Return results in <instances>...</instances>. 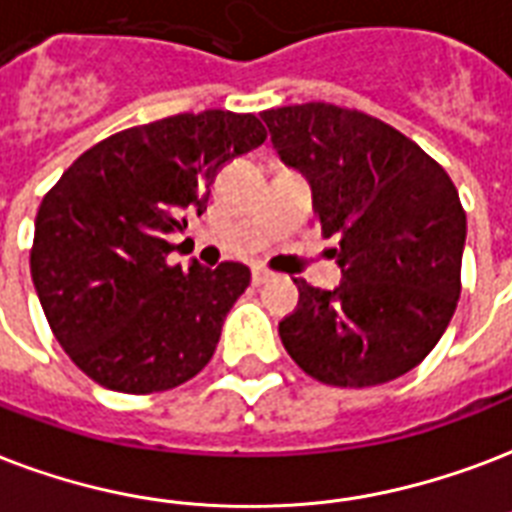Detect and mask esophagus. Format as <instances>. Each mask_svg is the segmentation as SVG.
<instances>
[{
    "label": "esophagus",
    "instance_id": "1",
    "mask_svg": "<svg viewBox=\"0 0 512 512\" xmlns=\"http://www.w3.org/2000/svg\"><path fill=\"white\" fill-rule=\"evenodd\" d=\"M271 276L273 273L265 271V268H260V265H255V268H252V282L255 284H265L268 279H271Z\"/></svg>",
    "mask_w": 512,
    "mask_h": 512
}]
</instances>
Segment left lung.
Wrapping results in <instances>:
<instances>
[{
    "mask_svg": "<svg viewBox=\"0 0 512 512\" xmlns=\"http://www.w3.org/2000/svg\"><path fill=\"white\" fill-rule=\"evenodd\" d=\"M282 161L314 193L322 236L343 279H303L279 322L287 354L330 386H376L416 368L454 317L462 292L467 214L435 158L360 109L308 101L265 109Z\"/></svg>",
    "mask_w": 512,
    "mask_h": 512,
    "instance_id": "8db88e82",
    "label": "left lung"
}]
</instances>
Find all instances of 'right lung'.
<instances>
[{
	"instance_id": "obj_1",
	"label": "right lung",
	"mask_w": 512,
	"mask_h": 512,
	"mask_svg": "<svg viewBox=\"0 0 512 512\" xmlns=\"http://www.w3.org/2000/svg\"><path fill=\"white\" fill-rule=\"evenodd\" d=\"M263 142L249 112H182L101 139L45 193L31 279L56 341L96 384L166 392L212 360L249 268L171 265L166 236L206 212L225 163Z\"/></svg>"
}]
</instances>
